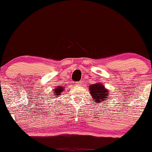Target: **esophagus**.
Instances as JSON below:
<instances>
[{
  "instance_id": "esophagus-1",
  "label": "esophagus",
  "mask_w": 152,
  "mask_h": 152,
  "mask_svg": "<svg viewBox=\"0 0 152 152\" xmlns=\"http://www.w3.org/2000/svg\"><path fill=\"white\" fill-rule=\"evenodd\" d=\"M81 82H76V83H74L75 86H81Z\"/></svg>"
}]
</instances>
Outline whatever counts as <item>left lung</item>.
Listing matches in <instances>:
<instances>
[{"label": "left lung", "mask_w": 152, "mask_h": 152, "mask_svg": "<svg viewBox=\"0 0 152 152\" xmlns=\"http://www.w3.org/2000/svg\"><path fill=\"white\" fill-rule=\"evenodd\" d=\"M88 89L94 100L93 102H96V104H99L102 102H106V100L109 99L110 92L109 89L105 88L103 83L96 82V83L90 85Z\"/></svg>", "instance_id": "left-lung-1"}]
</instances>
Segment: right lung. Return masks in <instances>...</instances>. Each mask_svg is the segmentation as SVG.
I'll return each instance as SVG.
<instances>
[{"label": "right lung", "instance_id": "add662e5", "mask_svg": "<svg viewBox=\"0 0 152 152\" xmlns=\"http://www.w3.org/2000/svg\"><path fill=\"white\" fill-rule=\"evenodd\" d=\"M65 90V88L64 86H58L53 89V96L58 97L63 93V91Z\"/></svg>", "mask_w": 152, "mask_h": 152}]
</instances>
